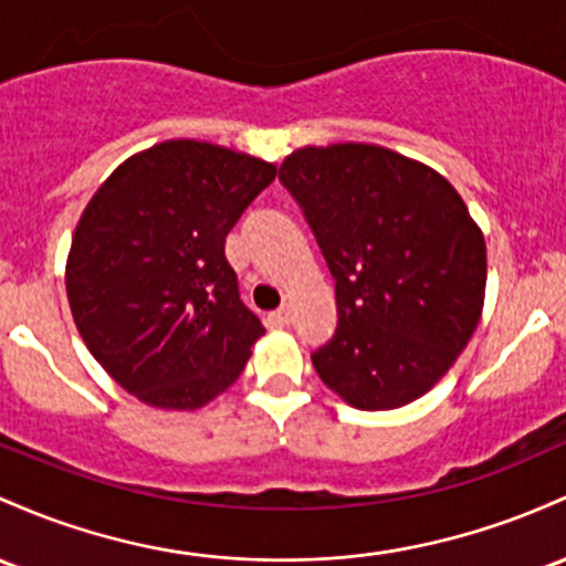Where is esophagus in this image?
Segmentation results:
<instances>
[{
	"instance_id": "1",
	"label": "esophagus",
	"mask_w": 566,
	"mask_h": 566,
	"mask_svg": "<svg viewBox=\"0 0 566 566\" xmlns=\"http://www.w3.org/2000/svg\"><path fill=\"white\" fill-rule=\"evenodd\" d=\"M290 308H276V312H271L269 316H265V325L269 327H287L290 325Z\"/></svg>"
}]
</instances>
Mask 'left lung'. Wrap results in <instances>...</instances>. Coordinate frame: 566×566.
Listing matches in <instances>:
<instances>
[{"label":"left lung","mask_w":566,"mask_h":566,"mask_svg":"<svg viewBox=\"0 0 566 566\" xmlns=\"http://www.w3.org/2000/svg\"><path fill=\"white\" fill-rule=\"evenodd\" d=\"M279 179L303 207L335 279L338 327L312 363L359 411L419 400L473 338L486 241L454 185L365 142L306 145Z\"/></svg>","instance_id":"obj_1"}]
</instances>
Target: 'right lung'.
<instances>
[{
	"instance_id": "add662e5",
	"label": "right lung",
	"mask_w": 566,
	"mask_h": 566,
	"mask_svg": "<svg viewBox=\"0 0 566 566\" xmlns=\"http://www.w3.org/2000/svg\"><path fill=\"white\" fill-rule=\"evenodd\" d=\"M273 177L233 147L166 139L93 192L66 297L93 359L136 400L196 411L241 376L265 327L241 303L226 235Z\"/></svg>"
}]
</instances>
